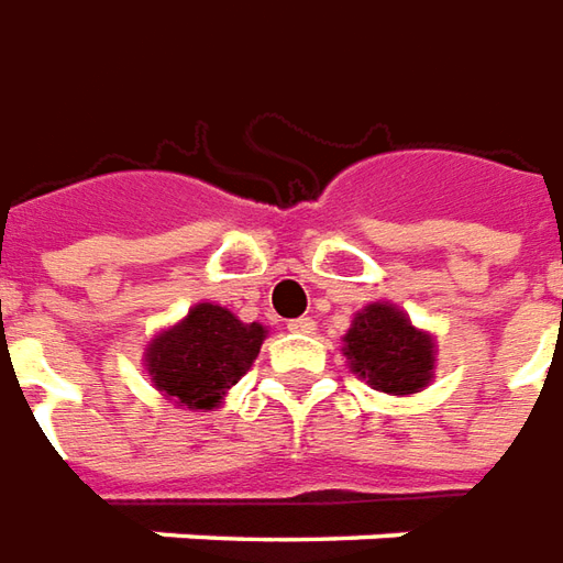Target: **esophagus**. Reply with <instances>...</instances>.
<instances>
[{"label": "esophagus", "instance_id": "esophagus-1", "mask_svg": "<svg viewBox=\"0 0 563 563\" xmlns=\"http://www.w3.org/2000/svg\"><path fill=\"white\" fill-rule=\"evenodd\" d=\"M288 330H294V333H314V321L312 318H294Z\"/></svg>", "mask_w": 563, "mask_h": 563}]
</instances>
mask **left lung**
Masks as SVG:
<instances>
[{"label":"left lung","mask_w":563,"mask_h":563,"mask_svg":"<svg viewBox=\"0 0 563 563\" xmlns=\"http://www.w3.org/2000/svg\"><path fill=\"white\" fill-rule=\"evenodd\" d=\"M342 354L373 390L409 397L424 390L437 373V339L409 321L394 302H369L354 314L342 336Z\"/></svg>","instance_id":"obj_1"}]
</instances>
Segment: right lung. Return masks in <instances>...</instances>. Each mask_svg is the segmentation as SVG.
Returning a JSON list of instances; mask_svg holds the SVG:
<instances>
[{"instance_id":"add662e5","label":"right lung","mask_w":563,"mask_h":563,"mask_svg":"<svg viewBox=\"0 0 563 563\" xmlns=\"http://www.w3.org/2000/svg\"><path fill=\"white\" fill-rule=\"evenodd\" d=\"M266 333L263 324H245L218 302H197L181 321L151 336L142 364L163 400L211 412L257 361Z\"/></svg>"}]
</instances>
